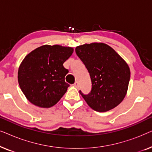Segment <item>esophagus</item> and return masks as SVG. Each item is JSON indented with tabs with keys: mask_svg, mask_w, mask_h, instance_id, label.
<instances>
[{
	"mask_svg": "<svg viewBox=\"0 0 152 152\" xmlns=\"http://www.w3.org/2000/svg\"><path fill=\"white\" fill-rule=\"evenodd\" d=\"M73 85H74V86L76 87V88H79V83H78V82H75V84Z\"/></svg>",
	"mask_w": 152,
	"mask_h": 152,
	"instance_id": "34e87169",
	"label": "esophagus"
}]
</instances>
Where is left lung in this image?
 Here are the masks:
<instances>
[{
  "instance_id": "left-lung-1",
  "label": "left lung",
  "mask_w": 152,
  "mask_h": 152,
  "mask_svg": "<svg viewBox=\"0 0 152 152\" xmlns=\"http://www.w3.org/2000/svg\"><path fill=\"white\" fill-rule=\"evenodd\" d=\"M75 53L90 75L91 92L84 94L80 91L89 107L98 112L117 107L128 89L130 70L127 64L112 48L102 43L80 45Z\"/></svg>"
}]
</instances>
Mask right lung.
Masks as SVG:
<instances>
[{"label":"right lung","instance_id":"add662e5","mask_svg":"<svg viewBox=\"0 0 152 152\" xmlns=\"http://www.w3.org/2000/svg\"><path fill=\"white\" fill-rule=\"evenodd\" d=\"M73 48L59 45H45L29 53L18 72L20 88L33 104L53 107L59 101L70 86L65 82L68 70L63 64Z\"/></svg>","mask_w":152,"mask_h":152}]
</instances>
